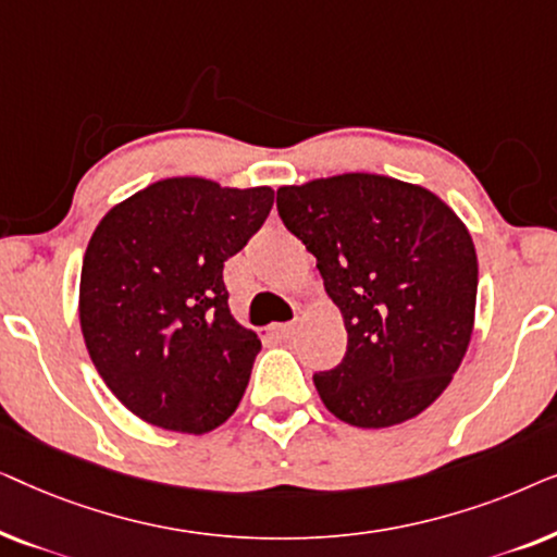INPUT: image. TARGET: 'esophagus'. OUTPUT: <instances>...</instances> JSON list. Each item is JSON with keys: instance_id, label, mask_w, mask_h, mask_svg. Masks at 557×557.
Returning <instances> with one entry per match:
<instances>
[{"instance_id": "1", "label": "esophagus", "mask_w": 557, "mask_h": 557, "mask_svg": "<svg viewBox=\"0 0 557 557\" xmlns=\"http://www.w3.org/2000/svg\"><path fill=\"white\" fill-rule=\"evenodd\" d=\"M273 334L281 339H292L296 334V322H286V324H276L273 326Z\"/></svg>"}]
</instances>
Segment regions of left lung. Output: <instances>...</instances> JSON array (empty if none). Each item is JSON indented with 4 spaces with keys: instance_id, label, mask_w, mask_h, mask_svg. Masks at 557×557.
Here are the masks:
<instances>
[{
    "instance_id": "obj_1",
    "label": "left lung",
    "mask_w": 557,
    "mask_h": 557,
    "mask_svg": "<svg viewBox=\"0 0 557 557\" xmlns=\"http://www.w3.org/2000/svg\"><path fill=\"white\" fill-rule=\"evenodd\" d=\"M276 208L345 319V357L314 375L326 410L357 429L423 413L474 330L479 265L467 225L425 187L368 172L278 187Z\"/></svg>"
}]
</instances>
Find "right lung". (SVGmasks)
I'll use <instances>...</instances> for the list:
<instances>
[{
    "label": "right lung",
    "mask_w": 557,
    "mask_h": 557,
    "mask_svg": "<svg viewBox=\"0 0 557 557\" xmlns=\"http://www.w3.org/2000/svg\"><path fill=\"white\" fill-rule=\"evenodd\" d=\"M273 208L271 187L170 177L106 212L81 269V330L141 421L208 433L246 393L261 339L235 322L223 265Z\"/></svg>",
    "instance_id": "1"
}]
</instances>
